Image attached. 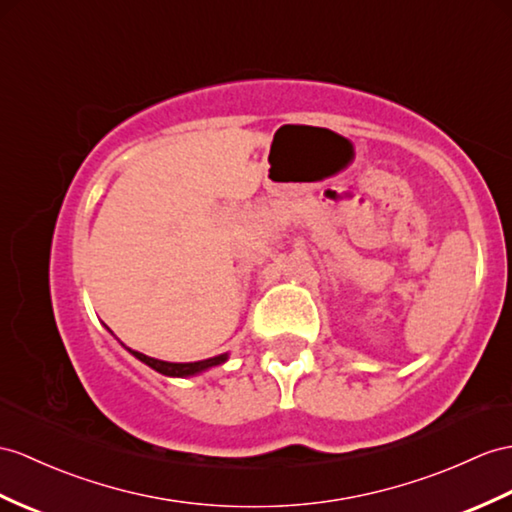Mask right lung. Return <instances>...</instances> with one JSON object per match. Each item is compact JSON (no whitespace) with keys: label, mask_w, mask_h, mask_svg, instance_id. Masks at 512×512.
<instances>
[{"label":"right lung","mask_w":512,"mask_h":512,"mask_svg":"<svg viewBox=\"0 0 512 512\" xmlns=\"http://www.w3.org/2000/svg\"><path fill=\"white\" fill-rule=\"evenodd\" d=\"M132 356H136L141 360V363L149 365L152 369H156L162 376H171V378H186V376H195L199 371H206L215 365H221L228 360V354H221L215 358H208V360H197V363H167V360H156V358H149L141 352H134L130 350Z\"/></svg>","instance_id":"right-lung-1"}]
</instances>
